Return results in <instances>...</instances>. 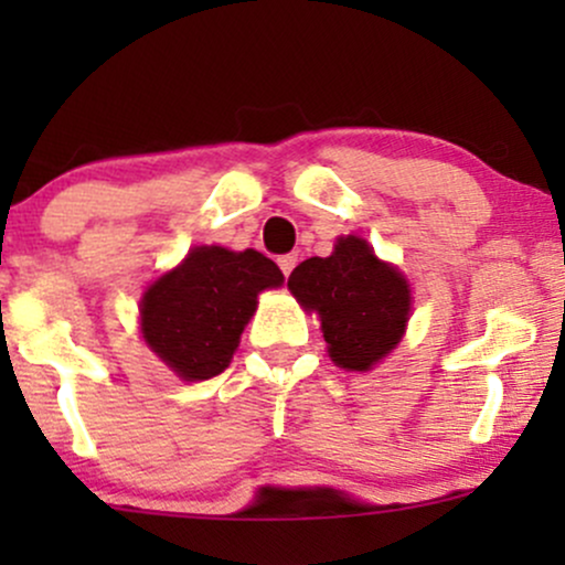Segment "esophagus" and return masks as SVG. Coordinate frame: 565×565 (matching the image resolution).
<instances>
[{"label": "esophagus", "instance_id": "34e87169", "mask_svg": "<svg viewBox=\"0 0 565 565\" xmlns=\"http://www.w3.org/2000/svg\"><path fill=\"white\" fill-rule=\"evenodd\" d=\"M297 265V255H281L278 257V268H281L284 276H289Z\"/></svg>", "mask_w": 565, "mask_h": 565}]
</instances>
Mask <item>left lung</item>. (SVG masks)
Wrapping results in <instances>:
<instances>
[{"label": "left lung", "instance_id": "obj_1", "mask_svg": "<svg viewBox=\"0 0 565 565\" xmlns=\"http://www.w3.org/2000/svg\"><path fill=\"white\" fill-rule=\"evenodd\" d=\"M291 295L321 316L337 366L366 372L398 345L412 297L406 278L380 263L364 238H340L329 257H310L289 276Z\"/></svg>", "mask_w": 565, "mask_h": 565}]
</instances>
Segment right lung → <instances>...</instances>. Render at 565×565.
Returning <instances> with one entry per match:
<instances>
[{
    "mask_svg": "<svg viewBox=\"0 0 565 565\" xmlns=\"http://www.w3.org/2000/svg\"><path fill=\"white\" fill-rule=\"evenodd\" d=\"M281 281L278 265L260 252L196 246L142 297V337L178 377H217L231 364L257 295Z\"/></svg>",
    "mask_w": 565,
    "mask_h": 565,
    "instance_id": "right-lung-1",
    "label": "right lung"
}]
</instances>
